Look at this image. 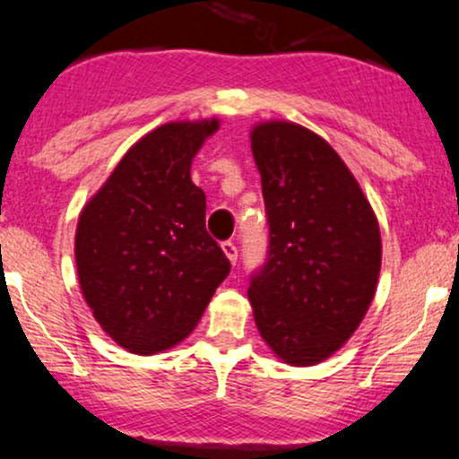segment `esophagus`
Wrapping results in <instances>:
<instances>
[{
    "mask_svg": "<svg viewBox=\"0 0 459 459\" xmlns=\"http://www.w3.org/2000/svg\"><path fill=\"white\" fill-rule=\"evenodd\" d=\"M222 250H224V255L229 256V261L235 265V263H237V246L233 244V241H224Z\"/></svg>",
    "mask_w": 459,
    "mask_h": 459,
    "instance_id": "34e87169",
    "label": "esophagus"
}]
</instances>
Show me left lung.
<instances>
[{"label": "left lung", "instance_id": "1", "mask_svg": "<svg viewBox=\"0 0 459 459\" xmlns=\"http://www.w3.org/2000/svg\"><path fill=\"white\" fill-rule=\"evenodd\" d=\"M250 142L270 250L247 299L273 354L293 367L317 365L345 345L376 296L380 226L350 168L317 134L270 120Z\"/></svg>", "mask_w": 459, "mask_h": 459}]
</instances>
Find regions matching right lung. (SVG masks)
<instances>
[{
  "instance_id": "right-lung-1",
  "label": "right lung",
  "mask_w": 459,
  "mask_h": 459,
  "mask_svg": "<svg viewBox=\"0 0 459 459\" xmlns=\"http://www.w3.org/2000/svg\"><path fill=\"white\" fill-rule=\"evenodd\" d=\"M218 127V118L183 120L146 134L79 215L83 299L131 354L181 343L230 272L204 229V192L189 177L192 160Z\"/></svg>"
}]
</instances>
